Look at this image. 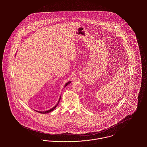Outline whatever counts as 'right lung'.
I'll use <instances>...</instances> for the list:
<instances>
[{
    "mask_svg": "<svg viewBox=\"0 0 147 147\" xmlns=\"http://www.w3.org/2000/svg\"><path fill=\"white\" fill-rule=\"evenodd\" d=\"M71 82H68V83H67L65 85V86H64V88H65L68 84H70V83H71ZM61 96H60V98H59V100H58V102H57V104H56V106H54L53 107H52V109H49V110H47V111H37V112H40V113H49V112H51V111H52L53 110H54L55 109V108H56V107L58 106V104H59V101L61 100Z\"/></svg>",
    "mask_w": 147,
    "mask_h": 147,
    "instance_id": "1",
    "label": "right lung"
}]
</instances>
